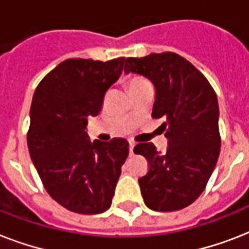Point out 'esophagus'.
<instances>
[{
  "instance_id": "1",
  "label": "esophagus",
  "mask_w": 249,
  "mask_h": 249,
  "mask_svg": "<svg viewBox=\"0 0 249 249\" xmlns=\"http://www.w3.org/2000/svg\"><path fill=\"white\" fill-rule=\"evenodd\" d=\"M134 146H136V143H134L133 141H129V152H130V155H132V154H133Z\"/></svg>"
}]
</instances>
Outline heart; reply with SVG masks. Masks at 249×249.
Returning a JSON list of instances; mask_svg holds the SVG:
<instances>
[{
	"instance_id": "b5f03b06",
	"label": "heart",
	"mask_w": 249,
	"mask_h": 249,
	"mask_svg": "<svg viewBox=\"0 0 249 249\" xmlns=\"http://www.w3.org/2000/svg\"><path fill=\"white\" fill-rule=\"evenodd\" d=\"M140 81H142V80H140V79H134V80H132V81H130V85H132V84L140 83Z\"/></svg>"
}]
</instances>
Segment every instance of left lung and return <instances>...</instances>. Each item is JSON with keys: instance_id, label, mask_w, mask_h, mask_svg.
Listing matches in <instances>:
<instances>
[{"instance_id": "obj_1", "label": "left lung", "mask_w": 249, "mask_h": 249, "mask_svg": "<svg viewBox=\"0 0 249 249\" xmlns=\"http://www.w3.org/2000/svg\"><path fill=\"white\" fill-rule=\"evenodd\" d=\"M125 73L148 79L155 88L152 117H164L168 148L158 151L151 142L138 143L150 169L138 179L144 204L172 212L196 200L218 160V101L208 80L189 60L174 53L126 58Z\"/></svg>"}]
</instances>
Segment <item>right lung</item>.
I'll list each match as a JSON object with an SVG mask.
<instances>
[{
	"instance_id": "right-lung-1",
	"label": "right lung",
	"mask_w": 249,
	"mask_h": 249,
	"mask_svg": "<svg viewBox=\"0 0 249 249\" xmlns=\"http://www.w3.org/2000/svg\"><path fill=\"white\" fill-rule=\"evenodd\" d=\"M124 62L64 60L33 94L29 155L49 195L72 212L97 214L112 203L129 142H91L85 129L88 117L101 112L106 91L119 80Z\"/></svg>"
}]
</instances>
